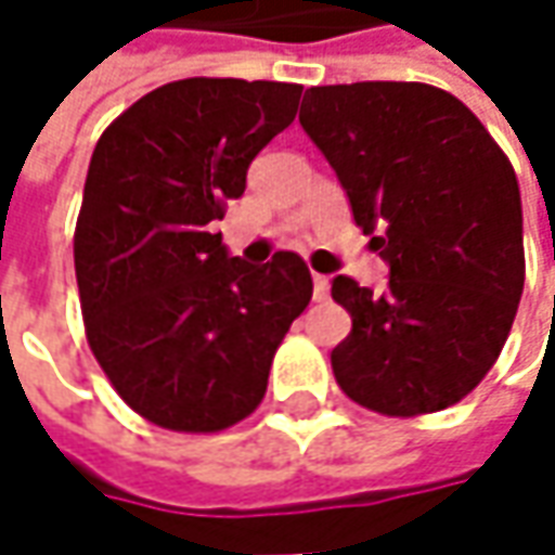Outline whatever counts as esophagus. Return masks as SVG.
Wrapping results in <instances>:
<instances>
[{"label": "esophagus", "mask_w": 555, "mask_h": 555, "mask_svg": "<svg viewBox=\"0 0 555 555\" xmlns=\"http://www.w3.org/2000/svg\"><path fill=\"white\" fill-rule=\"evenodd\" d=\"M311 284H314V289H311V296H314V302H324L327 296H331V278L327 274H311Z\"/></svg>", "instance_id": "obj_1"}]
</instances>
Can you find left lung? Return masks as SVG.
<instances>
[{
	"label": "left lung",
	"mask_w": 555,
	"mask_h": 555,
	"mask_svg": "<svg viewBox=\"0 0 555 555\" xmlns=\"http://www.w3.org/2000/svg\"><path fill=\"white\" fill-rule=\"evenodd\" d=\"M299 122L389 262L383 293L333 278L352 314L331 352L339 389L383 416L457 404L494 367L522 299L513 163L460 98L426 82L314 86Z\"/></svg>",
	"instance_id": "8db88e82"
}]
</instances>
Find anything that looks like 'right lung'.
Masks as SVG:
<instances>
[{
	"label": "right lung",
	"mask_w": 555,
	"mask_h": 555,
	"mask_svg": "<svg viewBox=\"0 0 555 555\" xmlns=\"http://www.w3.org/2000/svg\"><path fill=\"white\" fill-rule=\"evenodd\" d=\"M299 95L302 86L268 79L166 82L92 151L74 231L86 339L119 398L154 426L222 433L246 420L309 306L296 253L246 266L212 231Z\"/></svg>",
	"instance_id": "obj_1"
}]
</instances>
